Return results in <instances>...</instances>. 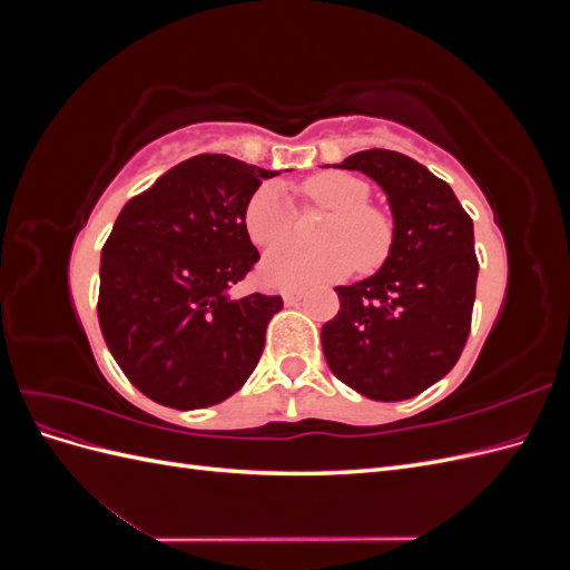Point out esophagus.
Here are the masks:
<instances>
[{
	"label": "esophagus",
	"mask_w": 570,
	"mask_h": 570,
	"mask_svg": "<svg viewBox=\"0 0 570 570\" xmlns=\"http://www.w3.org/2000/svg\"><path fill=\"white\" fill-rule=\"evenodd\" d=\"M299 299H302V292H299V289H285V292H283V302H285L287 306L297 304Z\"/></svg>",
	"instance_id": "esophagus-1"
}]
</instances>
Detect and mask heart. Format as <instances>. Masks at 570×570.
I'll use <instances>...</instances> for the list:
<instances>
[{
    "mask_svg": "<svg viewBox=\"0 0 570 570\" xmlns=\"http://www.w3.org/2000/svg\"><path fill=\"white\" fill-rule=\"evenodd\" d=\"M308 202L333 212L321 243L325 247L308 249L297 243L273 247L262 262L264 281L283 289H306L323 283L342 281L356 268L373 271L392 252L394 223L371 206V187L352 174L331 170L308 178L302 185ZM245 230L258 247L283 243L295 230V206L285 189L266 183L256 189L245 206Z\"/></svg>",
    "mask_w": 570,
    "mask_h": 570,
    "instance_id": "obj_1",
    "label": "heart"
}]
</instances>
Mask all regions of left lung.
Segmentation results:
<instances>
[{
	"label": "left lung",
	"instance_id": "1",
	"mask_svg": "<svg viewBox=\"0 0 570 570\" xmlns=\"http://www.w3.org/2000/svg\"><path fill=\"white\" fill-rule=\"evenodd\" d=\"M387 195L394 243L381 271L337 285L340 312L321 331L327 366L358 394L400 402L454 368L471 333L478 258L473 220L452 187L400 151H356Z\"/></svg>",
	"mask_w": 570,
	"mask_h": 570
}]
</instances>
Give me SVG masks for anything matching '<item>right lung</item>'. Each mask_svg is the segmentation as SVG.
<instances>
[{"instance_id": "add662e5", "label": "right lung", "mask_w": 570, "mask_h": 570, "mask_svg": "<svg viewBox=\"0 0 570 570\" xmlns=\"http://www.w3.org/2000/svg\"><path fill=\"white\" fill-rule=\"evenodd\" d=\"M266 170L199 154L120 209L101 249L97 316L128 381L149 400L202 409L228 400L258 364L275 295L230 297L258 262L245 206Z\"/></svg>"}]
</instances>
